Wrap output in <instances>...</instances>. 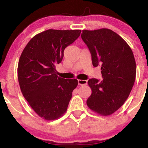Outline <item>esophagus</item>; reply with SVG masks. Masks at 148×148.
Instances as JSON below:
<instances>
[{
    "mask_svg": "<svg viewBox=\"0 0 148 148\" xmlns=\"http://www.w3.org/2000/svg\"><path fill=\"white\" fill-rule=\"evenodd\" d=\"M77 82H78V85H79V86H86L87 84V80L78 79L77 80Z\"/></svg>",
    "mask_w": 148,
    "mask_h": 148,
    "instance_id": "esophagus-1",
    "label": "esophagus"
}]
</instances>
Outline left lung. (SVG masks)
<instances>
[{
	"instance_id": "obj_1",
	"label": "left lung",
	"mask_w": 148,
	"mask_h": 148,
	"mask_svg": "<svg viewBox=\"0 0 148 148\" xmlns=\"http://www.w3.org/2000/svg\"><path fill=\"white\" fill-rule=\"evenodd\" d=\"M91 55L92 65H101L103 79H89L90 109L101 116L117 111L128 98L136 77V62L132 49L119 34L108 29L83 30L81 35Z\"/></svg>"
}]
</instances>
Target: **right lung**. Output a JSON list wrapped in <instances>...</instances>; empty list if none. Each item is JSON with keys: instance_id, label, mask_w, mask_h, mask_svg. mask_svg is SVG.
Listing matches in <instances>:
<instances>
[{"instance_id": "add662e5", "label": "right lung", "mask_w": 148, "mask_h": 148, "mask_svg": "<svg viewBox=\"0 0 148 148\" xmlns=\"http://www.w3.org/2000/svg\"><path fill=\"white\" fill-rule=\"evenodd\" d=\"M80 33L81 30H47L32 38L20 56V89L30 106L44 119H57L66 112L77 86L76 79L57 76L56 65L61 62L64 49Z\"/></svg>"}]
</instances>
